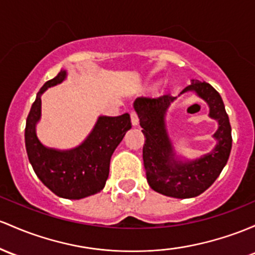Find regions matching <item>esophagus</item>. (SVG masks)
<instances>
[{"label": "esophagus", "instance_id": "obj_1", "mask_svg": "<svg viewBox=\"0 0 255 255\" xmlns=\"http://www.w3.org/2000/svg\"><path fill=\"white\" fill-rule=\"evenodd\" d=\"M130 121H132L133 126H138L139 125L138 115H136L135 111H132V113H130Z\"/></svg>", "mask_w": 255, "mask_h": 255}]
</instances>
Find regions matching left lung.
Masks as SVG:
<instances>
[{
	"label": "left lung",
	"mask_w": 255,
	"mask_h": 255,
	"mask_svg": "<svg viewBox=\"0 0 255 255\" xmlns=\"http://www.w3.org/2000/svg\"><path fill=\"white\" fill-rule=\"evenodd\" d=\"M185 92H195L205 100L209 106V117L219 125L213 135L217 140L214 149L194 161L178 158L166 129L164 117L177 98H136L134 102L141 132L146 138L142 159L147 183L158 194L175 198L196 197L205 192L222 173L232 146L230 121L220 94L209 83L197 80H192L180 94Z\"/></svg>",
	"instance_id": "8db88e82"
}]
</instances>
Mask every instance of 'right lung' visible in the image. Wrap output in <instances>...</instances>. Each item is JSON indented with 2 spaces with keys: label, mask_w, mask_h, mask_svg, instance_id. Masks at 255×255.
I'll use <instances>...</instances> for the list:
<instances>
[{
  "label": "right lung",
  "mask_w": 255,
  "mask_h": 255,
  "mask_svg": "<svg viewBox=\"0 0 255 255\" xmlns=\"http://www.w3.org/2000/svg\"><path fill=\"white\" fill-rule=\"evenodd\" d=\"M65 78L66 70H61L37 93L26 119L25 146L36 175L50 191L59 197L80 200L104 189L111 156L126 132L132 128V123L128 114L100 116L86 140L77 147L57 150L44 146L36 134V125L41 119V96L47 88L59 85Z\"/></svg>",
  "instance_id": "add662e5"
}]
</instances>
